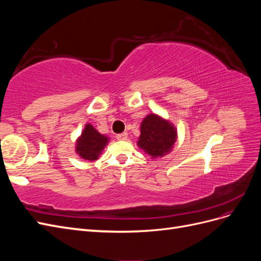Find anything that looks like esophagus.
Returning a JSON list of instances; mask_svg holds the SVG:
<instances>
[{"mask_svg":"<svg viewBox=\"0 0 261 261\" xmlns=\"http://www.w3.org/2000/svg\"><path fill=\"white\" fill-rule=\"evenodd\" d=\"M116 138H117L118 140H125L126 138H127V133L117 134V135H116Z\"/></svg>","mask_w":261,"mask_h":261,"instance_id":"1","label":"esophagus"}]
</instances>
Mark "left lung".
<instances>
[{
    "label": "left lung",
    "instance_id": "left-lung-1",
    "mask_svg": "<svg viewBox=\"0 0 261 261\" xmlns=\"http://www.w3.org/2000/svg\"><path fill=\"white\" fill-rule=\"evenodd\" d=\"M176 140L173 126L155 114H149L141 123L138 146L151 156H162Z\"/></svg>",
    "mask_w": 261,
    "mask_h": 261
}]
</instances>
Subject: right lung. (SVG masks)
I'll list each match as a JSON object with an SVG mask.
<instances>
[{
  "mask_svg": "<svg viewBox=\"0 0 261 261\" xmlns=\"http://www.w3.org/2000/svg\"><path fill=\"white\" fill-rule=\"evenodd\" d=\"M108 143V138L101 135L91 125H86L82 137L78 139L76 151L86 160H97L102 149Z\"/></svg>",
  "mask_w": 261,
  "mask_h": 261,
  "instance_id": "right-lung-1",
  "label": "right lung"
}]
</instances>
